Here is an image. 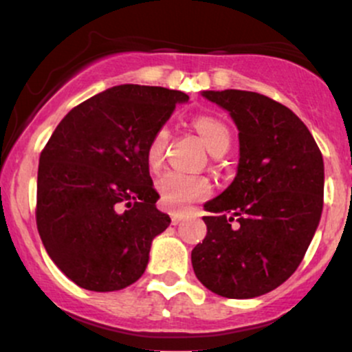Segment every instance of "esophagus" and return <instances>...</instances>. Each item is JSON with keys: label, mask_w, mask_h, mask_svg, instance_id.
Instances as JSON below:
<instances>
[{"label": "esophagus", "mask_w": 352, "mask_h": 352, "mask_svg": "<svg viewBox=\"0 0 352 352\" xmlns=\"http://www.w3.org/2000/svg\"><path fill=\"white\" fill-rule=\"evenodd\" d=\"M170 218H172V223L173 225H179L180 221L185 218V213L184 212H172L170 213Z\"/></svg>", "instance_id": "34e87169"}]
</instances>
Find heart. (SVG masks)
I'll use <instances>...</instances> for the list:
<instances>
[{"label": "heart", "mask_w": 352, "mask_h": 352, "mask_svg": "<svg viewBox=\"0 0 352 352\" xmlns=\"http://www.w3.org/2000/svg\"><path fill=\"white\" fill-rule=\"evenodd\" d=\"M193 127L212 153L227 151L230 145V131L221 120L212 116H199L193 119ZM168 140V129L162 125L153 132L145 148V160L152 168H157L164 160L165 147ZM210 185L205 177L195 173L168 170L157 179V190L165 205L172 208H182L190 201L200 199L208 192Z\"/></svg>", "instance_id": "1"}]
</instances>
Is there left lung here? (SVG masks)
I'll return each instance as SVG.
<instances>
[{
    "label": "left lung",
    "instance_id": "8db88e82",
    "mask_svg": "<svg viewBox=\"0 0 352 352\" xmlns=\"http://www.w3.org/2000/svg\"><path fill=\"white\" fill-rule=\"evenodd\" d=\"M201 96L228 111L240 160L232 184L204 205L213 215L204 217L207 236L192 250L193 272L220 296L256 298L296 272L313 240L322 212V155L300 117L276 100L238 89Z\"/></svg>",
    "mask_w": 352,
    "mask_h": 352
}]
</instances>
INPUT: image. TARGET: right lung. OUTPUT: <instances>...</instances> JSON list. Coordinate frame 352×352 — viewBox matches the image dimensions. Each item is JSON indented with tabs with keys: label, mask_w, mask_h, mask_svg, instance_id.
Here are the masks:
<instances>
[{
	"label": "right lung",
	"mask_w": 352,
	"mask_h": 352,
	"mask_svg": "<svg viewBox=\"0 0 352 352\" xmlns=\"http://www.w3.org/2000/svg\"><path fill=\"white\" fill-rule=\"evenodd\" d=\"M182 102L185 92L122 84L71 109L47 140L36 223L51 260L80 288L117 292L147 268L170 217L155 207L145 148Z\"/></svg>",
	"instance_id": "obj_1"
}]
</instances>
